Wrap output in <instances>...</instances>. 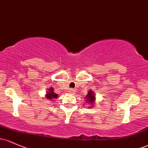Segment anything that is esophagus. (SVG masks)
Listing matches in <instances>:
<instances>
[{
  "label": "esophagus",
  "mask_w": 148,
  "mask_h": 148,
  "mask_svg": "<svg viewBox=\"0 0 148 148\" xmlns=\"http://www.w3.org/2000/svg\"><path fill=\"white\" fill-rule=\"evenodd\" d=\"M69 92L71 93V94H74L75 92V90L73 89V88H71V89L69 90Z\"/></svg>",
  "instance_id": "esophagus-1"
}]
</instances>
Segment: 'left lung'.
<instances>
[{"label": "left lung", "mask_w": 148, "mask_h": 148, "mask_svg": "<svg viewBox=\"0 0 148 148\" xmlns=\"http://www.w3.org/2000/svg\"><path fill=\"white\" fill-rule=\"evenodd\" d=\"M85 99H86V101H87L88 104H90L91 106H94L95 104V96L94 92L90 90L88 91L87 95L85 97Z\"/></svg>", "instance_id": "left-lung-1"}]
</instances>
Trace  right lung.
<instances>
[{"label": "right lung", "mask_w": 148, "mask_h": 148, "mask_svg": "<svg viewBox=\"0 0 148 148\" xmlns=\"http://www.w3.org/2000/svg\"><path fill=\"white\" fill-rule=\"evenodd\" d=\"M46 97L49 100H51V101H54V99H56L58 97V95L56 93L54 92L53 88H50L49 89V91L47 92L46 94Z\"/></svg>", "instance_id": "right-lung-1"}]
</instances>
